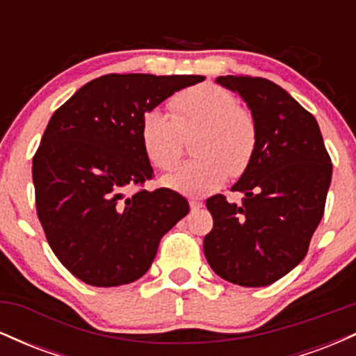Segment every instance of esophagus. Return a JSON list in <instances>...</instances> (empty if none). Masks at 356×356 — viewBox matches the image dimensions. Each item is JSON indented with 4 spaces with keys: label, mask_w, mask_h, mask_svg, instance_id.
Returning a JSON list of instances; mask_svg holds the SVG:
<instances>
[{
    "label": "esophagus",
    "mask_w": 356,
    "mask_h": 356,
    "mask_svg": "<svg viewBox=\"0 0 356 356\" xmlns=\"http://www.w3.org/2000/svg\"><path fill=\"white\" fill-rule=\"evenodd\" d=\"M189 206H191L192 211H199V209H201V207H202V202L197 201V199H191Z\"/></svg>",
    "instance_id": "obj_1"
}]
</instances>
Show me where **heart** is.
Masks as SVG:
<instances>
[{"label": "heart", "mask_w": 356, "mask_h": 356, "mask_svg": "<svg viewBox=\"0 0 356 356\" xmlns=\"http://www.w3.org/2000/svg\"><path fill=\"white\" fill-rule=\"evenodd\" d=\"M172 112L150 108L142 115L140 140L147 157L159 169L177 164L182 134L199 130L189 162L162 177V186L187 197L218 191L229 175L244 174L257 149V124L226 88L201 83L179 93Z\"/></svg>", "instance_id": "obj_1"}]
</instances>
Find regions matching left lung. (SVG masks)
Returning <instances> with one entry per match:
<instances>
[{
  "instance_id": "1",
  "label": "left lung",
  "mask_w": 356,
  "mask_h": 356,
  "mask_svg": "<svg viewBox=\"0 0 356 356\" xmlns=\"http://www.w3.org/2000/svg\"><path fill=\"white\" fill-rule=\"evenodd\" d=\"M216 83L246 102L257 149L231 189L243 192V206L222 194L206 201L214 226L204 254L222 280L259 288L288 275L308 252L325 211L332 159L316 118L280 85L248 75L218 76Z\"/></svg>"
}]
</instances>
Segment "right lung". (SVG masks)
<instances>
[{
	"mask_svg": "<svg viewBox=\"0 0 356 356\" xmlns=\"http://www.w3.org/2000/svg\"><path fill=\"white\" fill-rule=\"evenodd\" d=\"M204 79L110 73L51 115L33 157L36 212L53 252L83 283L110 288L144 276L162 236L189 212L170 189H125L154 174L142 115Z\"/></svg>",
	"mask_w": 356,
	"mask_h": 356,
	"instance_id": "obj_1",
	"label": "right lung"
}]
</instances>
